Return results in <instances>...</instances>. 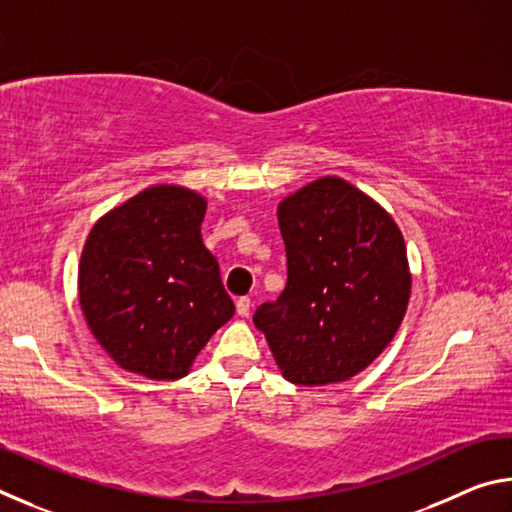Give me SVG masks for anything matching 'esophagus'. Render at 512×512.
<instances>
[{
  "label": "esophagus",
  "mask_w": 512,
  "mask_h": 512,
  "mask_svg": "<svg viewBox=\"0 0 512 512\" xmlns=\"http://www.w3.org/2000/svg\"><path fill=\"white\" fill-rule=\"evenodd\" d=\"M250 309H253V302H250V298H237V314L241 318H248Z\"/></svg>",
  "instance_id": "obj_1"
}]
</instances>
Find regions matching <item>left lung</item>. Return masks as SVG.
Instances as JSON below:
<instances>
[{"instance_id": "obj_1", "label": "left lung", "mask_w": 512, "mask_h": 512, "mask_svg": "<svg viewBox=\"0 0 512 512\" xmlns=\"http://www.w3.org/2000/svg\"><path fill=\"white\" fill-rule=\"evenodd\" d=\"M277 221L287 287L255 311V327L293 384L357 377L388 348L409 307L413 277L400 225L339 176L282 198Z\"/></svg>"}]
</instances>
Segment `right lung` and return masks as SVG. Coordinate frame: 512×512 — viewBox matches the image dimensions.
I'll use <instances>...</instances> for the list:
<instances>
[{"mask_svg": "<svg viewBox=\"0 0 512 512\" xmlns=\"http://www.w3.org/2000/svg\"><path fill=\"white\" fill-rule=\"evenodd\" d=\"M207 198L151 185L92 225L79 262V305L119 368L176 379L235 316L219 262L205 248Z\"/></svg>", "mask_w": 512, "mask_h": 512, "instance_id": "right-lung-1", "label": "right lung"}]
</instances>
